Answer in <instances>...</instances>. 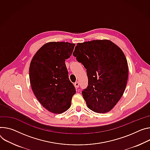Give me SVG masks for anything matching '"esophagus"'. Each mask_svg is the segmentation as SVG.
<instances>
[{"label":"esophagus","mask_w":150,"mask_h":150,"mask_svg":"<svg viewBox=\"0 0 150 150\" xmlns=\"http://www.w3.org/2000/svg\"><path fill=\"white\" fill-rule=\"evenodd\" d=\"M79 82L78 81H76V82H75V83H74V86H75V88H78L79 87Z\"/></svg>","instance_id":"esophagus-1"}]
</instances>
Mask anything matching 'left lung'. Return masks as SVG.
I'll return each instance as SVG.
<instances>
[{
	"instance_id": "8db88e82",
	"label": "left lung",
	"mask_w": 150,
	"mask_h": 150,
	"mask_svg": "<svg viewBox=\"0 0 150 150\" xmlns=\"http://www.w3.org/2000/svg\"><path fill=\"white\" fill-rule=\"evenodd\" d=\"M73 55L87 69L88 86L82 91L90 110L110 111L123 94L129 70L124 52L108 39L78 43Z\"/></svg>"
}]
</instances>
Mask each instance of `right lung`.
I'll list each match as a JSON object with an SVG mask.
<instances>
[{
	"label": "right lung",
	"instance_id": "1",
	"mask_svg": "<svg viewBox=\"0 0 150 150\" xmlns=\"http://www.w3.org/2000/svg\"><path fill=\"white\" fill-rule=\"evenodd\" d=\"M75 45L47 42L38 50L30 64L29 79L33 93L40 104L54 114L67 111L76 93L64 63L72 55Z\"/></svg>",
	"mask_w": 150,
	"mask_h": 150
}]
</instances>
